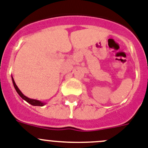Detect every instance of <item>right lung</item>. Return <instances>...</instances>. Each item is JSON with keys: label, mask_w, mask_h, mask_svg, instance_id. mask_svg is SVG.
I'll list each match as a JSON object with an SVG mask.
<instances>
[{"label": "right lung", "mask_w": 148, "mask_h": 148, "mask_svg": "<svg viewBox=\"0 0 148 148\" xmlns=\"http://www.w3.org/2000/svg\"><path fill=\"white\" fill-rule=\"evenodd\" d=\"M12 83H13L14 87H15V90H16L17 93L19 95H20V97H21V98L24 99V101H26L27 103H29V104L33 105V106H44V105L46 104V103L42 102V101H38V100H36V99L29 98V97H27V96L24 95V94L21 92L20 89L18 88V87L17 86V85L15 84V80H14V79L12 77Z\"/></svg>", "instance_id": "obj_1"}]
</instances>
